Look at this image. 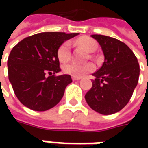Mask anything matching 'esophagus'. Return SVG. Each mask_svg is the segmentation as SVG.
I'll return each instance as SVG.
<instances>
[{
  "label": "esophagus",
  "instance_id": "34e87169",
  "mask_svg": "<svg viewBox=\"0 0 148 148\" xmlns=\"http://www.w3.org/2000/svg\"><path fill=\"white\" fill-rule=\"evenodd\" d=\"M71 78H72V80H73V81H78V80H81V79H82V77H74V76H72Z\"/></svg>",
  "mask_w": 148,
  "mask_h": 148
}]
</instances>
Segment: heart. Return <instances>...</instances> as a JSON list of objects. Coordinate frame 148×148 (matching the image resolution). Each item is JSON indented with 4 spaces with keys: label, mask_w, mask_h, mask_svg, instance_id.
Listing matches in <instances>:
<instances>
[{
    "label": "heart",
    "mask_w": 148,
    "mask_h": 148,
    "mask_svg": "<svg viewBox=\"0 0 148 148\" xmlns=\"http://www.w3.org/2000/svg\"><path fill=\"white\" fill-rule=\"evenodd\" d=\"M77 47L82 48L88 53H93L97 49V43L94 39L88 37H82L78 38L75 42ZM58 58L61 62L65 63L71 59V43L69 42H64L58 49ZM95 70V65L93 63L86 64H77L69 63L63 66V71L74 77H82L86 75L89 72Z\"/></svg>",
    "instance_id": "obj_1"
}]
</instances>
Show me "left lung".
<instances>
[{
	"label": "left lung",
	"mask_w": 148,
	"mask_h": 148,
	"mask_svg": "<svg viewBox=\"0 0 148 148\" xmlns=\"http://www.w3.org/2000/svg\"><path fill=\"white\" fill-rule=\"evenodd\" d=\"M105 56L93 76L92 87L85 95L88 105L101 114H115L127 105L137 86L140 67L133 51L116 38L93 34Z\"/></svg>",
	"instance_id": "1"
}]
</instances>
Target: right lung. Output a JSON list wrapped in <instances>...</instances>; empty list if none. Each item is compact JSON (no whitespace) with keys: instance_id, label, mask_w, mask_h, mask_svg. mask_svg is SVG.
<instances>
[{"instance_id":"add662e5","label":"right lung","mask_w":148,"mask_h":148,"mask_svg":"<svg viewBox=\"0 0 148 148\" xmlns=\"http://www.w3.org/2000/svg\"><path fill=\"white\" fill-rule=\"evenodd\" d=\"M78 34L39 33L24 38L12 49L7 61L9 81L16 97L27 108L45 111L59 103L72 80L66 74L54 76L61 71L58 49Z\"/></svg>"}]
</instances>
